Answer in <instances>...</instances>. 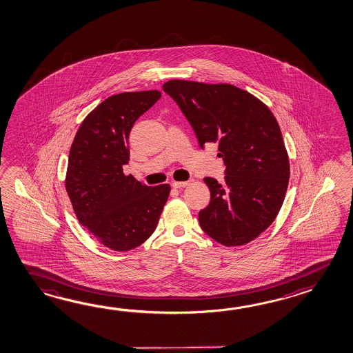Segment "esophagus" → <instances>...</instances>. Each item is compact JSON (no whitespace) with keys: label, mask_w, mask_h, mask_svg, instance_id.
Returning a JSON list of instances; mask_svg holds the SVG:
<instances>
[{"label":"esophagus","mask_w":353,"mask_h":353,"mask_svg":"<svg viewBox=\"0 0 353 353\" xmlns=\"http://www.w3.org/2000/svg\"><path fill=\"white\" fill-rule=\"evenodd\" d=\"M188 181H183V182H179V181H173V182H172V188H186V186H188Z\"/></svg>","instance_id":"esophagus-1"}]
</instances>
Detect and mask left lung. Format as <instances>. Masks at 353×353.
I'll return each mask as SVG.
<instances>
[{"label": "left lung", "instance_id": "1", "mask_svg": "<svg viewBox=\"0 0 353 353\" xmlns=\"http://www.w3.org/2000/svg\"><path fill=\"white\" fill-rule=\"evenodd\" d=\"M163 90L177 103L202 150L219 147L225 181H203L211 200L199 212L202 230L225 246L250 243L278 215L289 181L281 128L264 103L230 84L170 80Z\"/></svg>", "mask_w": 353, "mask_h": 353}]
</instances>
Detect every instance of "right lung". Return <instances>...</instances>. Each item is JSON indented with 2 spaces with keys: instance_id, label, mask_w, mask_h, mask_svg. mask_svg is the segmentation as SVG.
Instances as JSON below:
<instances>
[{
  "instance_id": "right-lung-1",
  "label": "right lung",
  "mask_w": 353,
  "mask_h": 353,
  "mask_svg": "<svg viewBox=\"0 0 353 353\" xmlns=\"http://www.w3.org/2000/svg\"><path fill=\"white\" fill-rule=\"evenodd\" d=\"M161 98L159 90L112 95L81 123L69 153L65 188L79 223L115 252L151 236L170 185L147 186L123 173L133 124Z\"/></svg>"
}]
</instances>
